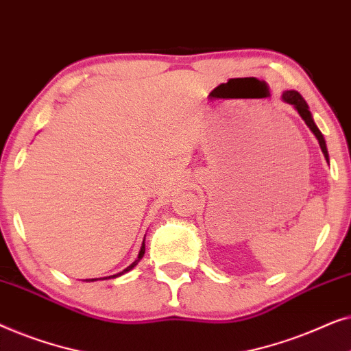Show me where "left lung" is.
Listing matches in <instances>:
<instances>
[{"mask_svg":"<svg viewBox=\"0 0 351 351\" xmlns=\"http://www.w3.org/2000/svg\"><path fill=\"white\" fill-rule=\"evenodd\" d=\"M282 100H285V102H287V104L294 105L295 110H297V112H299V114L302 117V119H304V121H305L306 126L310 128V131L315 134L316 138H318L321 150H323V153H324V158L329 161V155H328V148H326L324 137H323V134H321L319 129L316 128L313 118H311L308 105H306L304 97H302V95L297 93V90H286V93L282 94Z\"/></svg>","mask_w":351,"mask_h":351,"instance_id":"8db88e82","label":"left lung"}]
</instances>
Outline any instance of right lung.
Segmentation results:
<instances>
[{
	"mask_svg": "<svg viewBox=\"0 0 351 351\" xmlns=\"http://www.w3.org/2000/svg\"><path fill=\"white\" fill-rule=\"evenodd\" d=\"M143 254H145V244H142V247H141V252H138V257L136 258V262H132L131 265H129V267L126 268V270H123L121 273H118V275H113V276H108V278H117V276H119V275H123V273H126V271H129V270H132V268L136 267L137 263H138V261H141V258L143 257ZM89 281H94V280H89Z\"/></svg>",
	"mask_w": 351,
	"mask_h": 351,
	"instance_id": "add662e5",
	"label": "right lung"
}]
</instances>
